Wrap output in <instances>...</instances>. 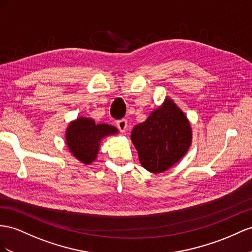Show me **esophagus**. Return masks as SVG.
Returning a JSON list of instances; mask_svg holds the SVG:
<instances>
[{
	"label": "esophagus",
	"instance_id": "obj_1",
	"mask_svg": "<svg viewBox=\"0 0 252 252\" xmlns=\"http://www.w3.org/2000/svg\"><path fill=\"white\" fill-rule=\"evenodd\" d=\"M116 125H117V127H118V130L120 131V132H126V126H127V121L126 120V119H120V120H118L117 122H116Z\"/></svg>",
	"mask_w": 252,
	"mask_h": 252
}]
</instances>
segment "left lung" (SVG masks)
Listing matches in <instances>:
<instances>
[{"mask_svg": "<svg viewBox=\"0 0 252 252\" xmlns=\"http://www.w3.org/2000/svg\"><path fill=\"white\" fill-rule=\"evenodd\" d=\"M131 139L144 168L153 173L164 172L188 152L190 125L173 101L166 99L145 122L134 126Z\"/></svg>", "mask_w": 252, "mask_h": 252, "instance_id": "left-lung-1", "label": "left lung"}]
</instances>
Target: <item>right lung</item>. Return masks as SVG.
Returning <instances> with one entry per match:
<instances>
[{
  "label": "right lung",
  "mask_w": 252,
  "mask_h": 252,
  "mask_svg": "<svg viewBox=\"0 0 252 252\" xmlns=\"http://www.w3.org/2000/svg\"><path fill=\"white\" fill-rule=\"evenodd\" d=\"M118 133L113 126L95 125L94 120L81 117L71 122L66 132V141L70 152L84 164H90L99 152L103 137Z\"/></svg>",
  "instance_id": "add662e5"
}]
</instances>
